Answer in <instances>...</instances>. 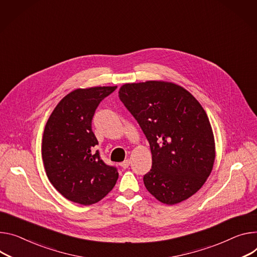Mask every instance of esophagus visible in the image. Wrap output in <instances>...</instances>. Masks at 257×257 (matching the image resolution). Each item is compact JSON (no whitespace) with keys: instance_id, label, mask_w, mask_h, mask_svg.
<instances>
[{"instance_id":"34e87169","label":"esophagus","mask_w":257,"mask_h":257,"mask_svg":"<svg viewBox=\"0 0 257 257\" xmlns=\"http://www.w3.org/2000/svg\"><path fill=\"white\" fill-rule=\"evenodd\" d=\"M129 165H130V160H125L124 162H122L121 164H120V166H121L123 169L128 168V167H129Z\"/></svg>"}]
</instances>
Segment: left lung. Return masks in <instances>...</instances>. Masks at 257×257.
Listing matches in <instances>:
<instances>
[{
	"label": "left lung",
	"mask_w": 257,
	"mask_h": 257,
	"mask_svg": "<svg viewBox=\"0 0 257 257\" xmlns=\"http://www.w3.org/2000/svg\"><path fill=\"white\" fill-rule=\"evenodd\" d=\"M119 97L150 144L147 190L168 205L197 193L215 158L211 125L198 100L182 87L159 81L125 84Z\"/></svg>",
	"instance_id": "1"
}]
</instances>
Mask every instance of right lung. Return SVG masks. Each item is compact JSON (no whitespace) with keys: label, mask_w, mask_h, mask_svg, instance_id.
I'll use <instances>...</instances> for the list:
<instances>
[{"label":"right lung","mask_w":257,"mask_h":257,"mask_svg":"<svg viewBox=\"0 0 257 257\" xmlns=\"http://www.w3.org/2000/svg\"><path fill=\"white\" fill-rule=\"evenodd\" d=\"M116 87L77 89L56 105L45 126L42 158L50 182L67 200L91 205L104 198L119 177L101 160L92 131L99 103Z\"/></svg>","instance_id":"obj_1"}]
</instances>
